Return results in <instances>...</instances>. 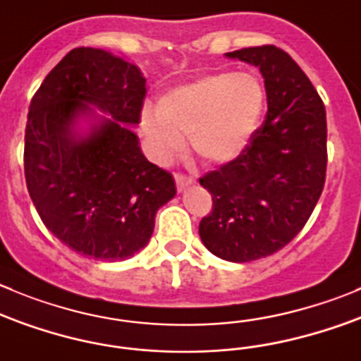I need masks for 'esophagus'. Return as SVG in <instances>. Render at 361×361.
I'll return each mask as SVG.
<instances>
[{
    "instance_id": "1",
    "label": "esophagus",
    "mask_w": 361,
    "mask_h": 361,
    "mask_svg": "<svg viewBox=\"0 0 361 361\" xmlns=\"http://www.w3.org/2000/svg\"><path fill=\"white\" fill-rule=\"evenodd\" d=\"M175 184H177L178 191H184L188 186L195 184V178L190 177V175L184 173H175Z\"/></svg>"
}]
</instances>
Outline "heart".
<instances>
[{
  "mask_svg": "<svg viewBox=\"0 0 361 361\" xmlns=\"http://www.w3.org/2000/svg\"><path fill=\"white\" fill-rule=\"evenodd\" d=\"M266 109V90L250 72H214L180 85L159 99L156 113L142 118L143 131L161 161L191 149L202 161L223 164L241 156Z\"/></svg>",
  "mask_w": 361,
  "mask_h": 361,
  "instance_id": "heart-1",
  "label": "heart"
}]
</instances>
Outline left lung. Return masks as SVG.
<instances>
[{
    "label": "left lung",
    "instance_id": "8db88e82",
    "mask_svg": "<svg viewBox=\"0 0 361 361\" xmlns=\"http://www.w3.org/2000/svg\"><path fill=\"white\" fill-rule=\"evenodd\" d=\"M226 56L260 68L267 113L241 156L200 178L212 211L198 232L219 259L250 262L289 245L314 212L328 164L326 109L307 74L280 47H245Z\"/></svg>",
    "mask_w": 361,
    "mask_h": 361
}]
</instances>
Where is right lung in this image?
I'll use <instances>...</instances> for the list:
<instances>
[{
  "instance_id": "right-lung-1",
  "label": "right lung",
  "mask_w": 361,
  "mask_h": 361,
  "mask_svg": "<svg viewBox=\"0 0 361 361\" xmlns=\"http://www.w3.org/2000/svg\"><path fill=\"white\" fill-rule=\"evenodd\" d=\"M145 78L135 63L75 47L46 75L30 102L24 177L47 230L95 260H126L145 248L157 209L175 197L170 171L147 161L138 136ZM95 105L111 119L97 116ZM81 116L94 122L75 131Z\"/></svg>"
}]
</instances>
